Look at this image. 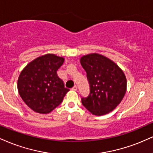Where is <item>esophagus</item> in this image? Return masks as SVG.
Instances as JSON below:
<instances>
[{
	"label": "esophagus",
	"instance_id": "34e87169",
	"mask_svg": "<svg viewBox=\"0 0 153 153\" xmlns=\"http://www.w3.org/2000/svg\"><path fill=\"white\" fill-rule=\"evenodd\" d=\"M77 90H78V87H77V85H74L72 88V91H77Z\"/></svg>",
	"mask_w": 153,
	"mask_h": 153
}]
</instances>
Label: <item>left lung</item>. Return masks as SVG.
Here are the masks:
<instances>
[{
    "instance_id": "obj_1",
    "label": "left lung",
    "mask_w": 153,
    "mask_h": 153,
    "mask_svg": "<svg viewBox=\"0 0 153 153\" xmlns=\"http://www.w3.org/2000/svg\"><path fill=\"white\" fill-rule=\"evenodd\" d=\"M80 63L90 85L89 95L81 97L82 105L95 115L113 111L126 94L127 80L123 71L111 60L97 53L82 56Z\"/></svg>"
}]
</instances>
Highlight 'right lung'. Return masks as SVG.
I'll return each instance as SVG.
<instances>
[{"label":"right lung","mask_w":153,"mask_h":153,"mask_svg":"<svg viewBox=\"0 0 153 153\" xmlns=\"http://www.w3.org/2000/svg\"><path fill=\"white\" fill-rule=\"evenodd\" d=\"M64 58L46 54L31 61L21 71L18 90L21 98L36 113H49L62 102L70 90L57 74Z\"/></svg>","instance_id":"right-lung-1"}]
</instances>
